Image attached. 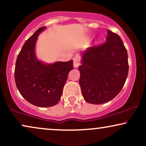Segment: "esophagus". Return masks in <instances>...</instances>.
Returning a JSON list of instances; mask_svg holds the SVG:
<instances>
[{
    "label": "esophagus",
    "instance_id": "obj_1",
    "mask_svg": "<svg viewBox=\"0 0 146 146\" xmlns=\"http://www.w3.org/2000/svg\"><path fill=\"white\" fill-rule=\"evenodd\" d=\"M80 65V58L79 56H76L73 58V67L75 68H77Z\"/></svg>",
    "mask_w": 146,
    "mask_h": 146
}]
</instances>
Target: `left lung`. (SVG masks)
<instances>
[{
  "instance_id": "obj_1",
  "label": "left lung",
  "mask_w": 146,
  "mask_h": 146,
  "mask_svg": "<svg viewBox=\"0 0 146 146\" xmlns=\"http://www.w3.org/2000/svg\"><path fill=\"white\" fill-rule=\"evenodd\" d=\"M106 42L81 52L79 85L87 102L101 104L117 96L129 72L128 55L119 35L108 30Z\"/></svg>"
}]
</instances>
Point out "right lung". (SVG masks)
Returning a JSON list of instances; mask_svg holds the SVG:
<instances>
[{"instance_id": "right-lung-1", "label": "right lung", "mask_w": 146, "mask_h": 146, "mask_svg": "<svg viewBox=\"0 0 146 146\" xmlns=\"http://www.w3.org/2000/svg\"><path fill=\"white\" fill-rule=\"evenodd\" d=\"M40 27L25 42L17 58L15 80L21 95L27 102L39 107H50L59 102L73 60L47 63L39 60L36 44Z\"/></svg>"}]
</instances>
